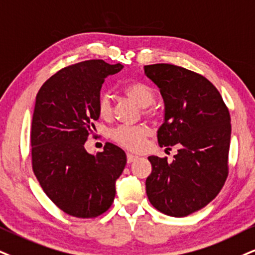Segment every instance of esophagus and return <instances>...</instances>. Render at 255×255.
<instances>
[{
    "label": "esophagus",
    "mask_w": 255,
    "mask_h": 255,
    "mask_svg": "<svg viewBox=\"0 0 255 255\" xmlns=\"http://www.w3.org/2000/svg\"><path fill=\"white\" fill-rule=\"evenodd\" d=\"M127 158H128V163H131V162H133L134 159H137L138 156L134 155V153H130V152H128V155H127Z\"/></svg>",
    "instance_id": "34e87169"
}]
</instances>
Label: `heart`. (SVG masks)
Instances as JSON below:
<instances>
[{
  "instance_id": "obj_1",
  "label": "heart",
  "mask_w": 255,
  "mask_h": 255,
  "mask_svg": "<svg viewBox=\"0 0 255 255\" xmlns=\"http://www.w3.org/2000/svg\"><path fill=\"white\" fill-rule=\"evenodd\" d=\"M123 92L134 100L142 108L151 105L153 99H155V90L149 84L142 80H134L127 83L123 86ZM97 108H98L100 117L109 118L111 116V98H110L108 93H100ZM147 133H149V131L144 125L119 127L112 131L111 137L116 143H118L123 147L137 151V150H140L143 147L144 140H145Z\"/></svg>"
}]
</instances>
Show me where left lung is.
Wrapping results in <instances>:
<instances>
[{"instance_id": "obj_1", "label": "left lung", "mask_w": 255, "mask_h": 255, "mask_svg": "<svg viewBox=\"0 0 255 255\" xmlns=\"http://www.w3.org/2000/svg\"><path fill=\"white\" fill-rule=\"evenodd\" d=\"M164 102L159 146L178 147L172 162L149 156L146 195L157 210L183 218L216 197L228 176L231 116L216 87L203 75L170 64L144 66ZM170 149V147H168Z\"/></svg>"}]
</instances>
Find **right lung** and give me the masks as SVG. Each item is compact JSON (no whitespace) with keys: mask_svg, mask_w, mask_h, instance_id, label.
Listing matches in <instances>:
<instances>
[{"mask_svg":"<svg viewBox=\"0 0 255 255\" xmlns=\"http://www.w3.org/2000/svg\"><path fill=\"white\" fill-rule=\"evenodd\" d=\"M123 65L87 60L52 75L36 94L30 128L31 164L47 196L66 214L90 219L102 215L116 196L124 170V150L106 143L89 153L85 142L98 121L103 83Z\"/></svg>","mask_w":255,"mask_h":255,"instance_id":"add662e5","label":"right lung"}]
</instances>
